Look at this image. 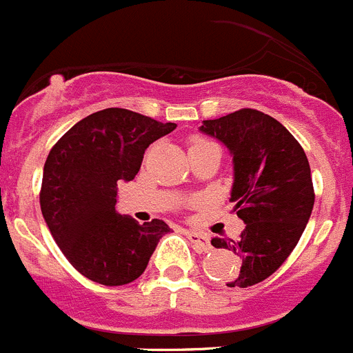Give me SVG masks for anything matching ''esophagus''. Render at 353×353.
I'll return each instance as SVG.
<instances>
[{
    "label": "esophagus",
    "instance_id": "1",
    "mask_svg": "<svg viewBox=\"0 0 353 353\" xmlns=\"http://www.w3.org/2000/svg\"><path fill=\"white\" fill-rule=\"evenodd\" d=\"M187 239L191 240V244L194 245L198 251H210L212 245H210V240H208V236L205 235L203 232H185Z\"/></svg>",
    "mask_w": 353,
    "mask_h": 353
}]
</instances>
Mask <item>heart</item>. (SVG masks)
I'll return each mask as SVG.
<instances>
[{"label": "heart", "mask_w": 353, "mask_h": 353, "mask_svg": "<svg viewBox=\"0 0 353 353\" xmlns=\"http://www.w3.org/2000/svg\"><path fill=\"white\" fill-rule=\"evenodd\" d=\"M207 145H214V143H210L208 139H203V138H192L191 141H189V150H196V148H203V146Z\"/></svg>", "instance_id": "obj_1"}]
</instances>
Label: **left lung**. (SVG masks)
Masks as SVG:
<instances>
[{"mask_svg":"<svg viewBox=\"0 0 353 353\" xmlns=\"http://www.w3.org/2000/svg\"><path fill=\"white\" fill-rule=\"evenodd\" d=\"M199 129L233 155V212L245 228L239 239L215 236L212 245L242 258L228 286L248 288L272 276L304 233L314 205L310 162L286 127L256 109L205 120Z\"/></svg>","mask_w":353,"mask_h":353,"instance_id":"left-lung-1","label":"left lung"}]
</instances>
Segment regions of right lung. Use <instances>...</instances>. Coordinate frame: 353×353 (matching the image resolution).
Returning a JSON list of instances; mask_svg holds the SVG:
<instances>
[{
  "label": "right lung",
  "instance_id": "obj_1",
  "mask_svg": "<svg viewBox=\"0 0 353 353\" xmlns=\"http://www.w3.org/2000/svg\"><path fill=\"white\" fill-rule=\"evenodd\" d=\"M129 109L108 108L77 121L43 164L40 208L52 239L77 272L105 286L132 283L145 272L164 221L139 224L114 210L120 180L138 174L143 154L174 130Z\"/></svg>",
  "mask_w": 353,
  "mask_h": 353
}]
</instances>
